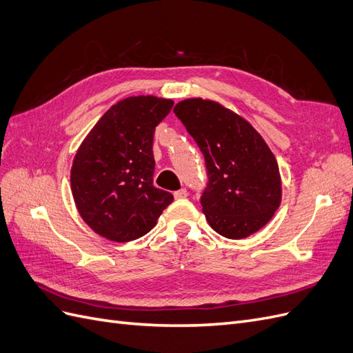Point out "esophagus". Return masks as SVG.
I'll list each match as a JSON object with an SVG mask.
<instances>
[{"label": "esophagus", "instance_id": "34e87169", "mask_svg": "<svg viewBox=\"0 0 353 353\" xmlns=\"http://www.w3.org/2000/svg\"><path fill=\"white\" fill-rule=\"evenodd\" d=\"M187 196H188V191L185 188H181V190H178V191H175V193H174L175 199H185Z\"/></svg>", "mask_w": 353, "mask_h": 353}]
</instances>
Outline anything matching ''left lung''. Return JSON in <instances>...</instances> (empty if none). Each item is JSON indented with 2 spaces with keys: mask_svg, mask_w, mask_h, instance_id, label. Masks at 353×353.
<instances>
[{
  "mask_svg": "<svg viewBox=\"0 0 353 353\" xmlns=\"http://www.w3.org/2000/svg\"><path fill=\"white\" fill-rule=\"evenodd\" d=\"M174 113L205 156L208 184L200 203L209 225L231 240L259 231L281 201L279 163L263 138L216 101L188 99Z\"/></svg>",
  "mask_w": 353,
  "mask_h": 353,
  "instance_id": "obj_1",
  "label": "left lung"
}]
</instances>
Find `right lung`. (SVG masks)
Masks as SVG:
<instances>
[{
    "label": "right lung",
    "mask_w": 353,
    "mask_h": 353,
    "mask_svg": "<svg viewBox=\"0 0 353 353\" xmlns=\"http://www.w3.org/2000/svg\"><path fill=\"white\" fill-rule=\"evenodd\" d=\"M174 101L138 95L105 112L81 144L70 170L82 219L112 241L143 237L172 203L153 185V135Z\"/></svg>",
    "instance_id": "add662e5"
}]
</instances>
